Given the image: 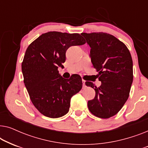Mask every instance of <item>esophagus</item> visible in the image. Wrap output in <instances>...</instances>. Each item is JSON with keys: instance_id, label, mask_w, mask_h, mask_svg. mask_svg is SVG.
Returning <instances> with one entry per match:
<instances>
[{"instance_id": "1", "label": "esophagus", "mask_w": 148, "mask_h": 148, "mask_svg": "<svg viewBox=\"0 0 148 148\" xmlns=\"http://www.w3.org/2000/svg\"><path fill=\"white\" fill-rule=\"evenodd\" d=\"M82 83H83V87H84V88H85V87H86V82H85V80L83 79L82 80Z\"/></svg>"}]
</instances>
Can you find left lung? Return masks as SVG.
I'll return each instance as SVG.
<instances>
[{
	"label": "left lung",
	"mask_w": 148,
	"mask_h": 148,
	"mask_svg": "<svg viewBox=\"0 0 148 148\" xmlns=\"http://www.w3.org/2000/svg\"><path fill=\"white\" fill-rule=\"evenodd\" d=\"M82 35L90 46L91 61L102 82L98 88L86 82L96 92L94 98L88 101V108L96 116L108 119L120 111L129 98L133 79L131 53L123 42L109 34Z\"/></svg>",
	"instance_id": "left-lung-1"
}]
</instances>
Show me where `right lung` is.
I'll return each mask as SVG.
<instances>
[{"label":"right lung","instance_id":"right-lung-1","mask_svg":"<svg viewBox=\"0 0 148 148\" xmlns=\"http://www.w3.org/2000/svg\"><path fill=\"white\" fill-rule=\"evenodd\" d=\"M86 44L79 34L49 32L32 42L21 64L23 82L34 106L44 116L58 118L66 114L71 98L82 88L80 76L62 77L58 66L65 62L66 50Z\"/></svg>","mask_w":148,"mask_h":148}]
</instances>
